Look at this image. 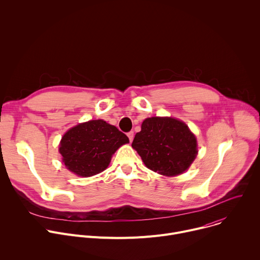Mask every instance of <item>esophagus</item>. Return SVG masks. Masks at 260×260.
<instances>
[{
  "instance_id": "34e87169",
  "label": "esophagus",
  "mask_w": 260,
  "mask_h": 260,
  "mask_svg": "<svg viewBox=\"0 0 260 260\" xmlns=\"http://www.w3.org/2000/svg\"><path fill=\"white\" fill-rule=\"evenodd\" d=\"M127 137H128L129 141L132 142V141H133V139H134V132H129V133H127Z\"/></svg>"
}]
</instances>
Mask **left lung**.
<instances>
[{
  "mask_svg": "<svg viewBox=\"0 0 260 260\" xmlns=\"http://www.w3.org/2000/svg\"><path fill=\"white\" fill-rule=\"evenodd\" d=\"M132 147L148 169L168 177L187 171L198 154L196 136L172 117L146 118Z\"/></svg>",
  "mask_w": 260,
  "mask_h": 260,
  "instance_id": "left-lung-1",
  "label": "left lung"
}]
</instances>
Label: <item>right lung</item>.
Listing matches in <instances>:
<instances>
[{
	"label": "right lung",
	"mask_w": 260,
	"mask_h": 260,
	"mask_svg": "<svg viewBox=\"0 0 260 260\" xmlns=\"http://www.w3.org/2000/svg\"><path fill=\"white\" fill-rule=\"evenodd\" d=\"M129 143L126 135L103 119L70 128L61 138L59 153L66 168L80 177L105 171L118 148Z\"/></svg>",
	"instance_id": "add662e5"
}]
</instances>
